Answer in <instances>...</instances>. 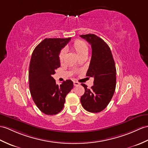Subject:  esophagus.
I'll use <instances>...</instances> for the list:
<instances>
[{"label": "esophagus", "instance_id": "34e87169", "mask_svg": "<svg viewBox=\"0 0 148 148\" xmlns=\"http://www.w3.org/2000/svg\"><path fill=\"white\" fill-rule=\"evenodd\" d=\"M73 82H74V85L75 86H79L80 84L79 82H78L77 81H74Z\"/></svg>", "mask_w": 148, "mask_h": 148}]
</instances>
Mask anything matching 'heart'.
Wrapping results in <instances>:
<instances>
[{
	"instance_id": "b5f03b06",
	"label": "heart",
	"mask_w": 148,
	"mask_h": 148,
	"mask_svg": "<svg viewBox=\"0 0 148 148\" xmlns=\"http://www.w3.org/2000/svg\"><path fill=\"white\" fill-rule=\"evenodd\" d=\"M72 49H73L75 52L77 53V56L81 57L82 56H86L88 53V47L84 42L80 40H75L74 43L72 45ZM66 55V50L62 49L59 53V60L61 62H63L65 56Z\"/></svg>"
}]
</instances>
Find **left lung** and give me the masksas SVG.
I'll return each mask as SVG.
<instances>
[{
  "mask_svg": "<svg viewBox=\"0 0 148 148\" xmlns=\"http://www.w3.org/2000/svg\"><path fill=\"white\" fill-rule=\"evenodd\" d=\"M91 45L92 56L86 76L94 78L91 89L84 84L85 92L81 103L86 110L100 112L107 106L116 87V67L109 46L103 40L94 34L80 35Z\"/></svg>",
  "mask_w": 148,
  "mask_h": 148,
  "instance_id": "8db88e82",
  "label": "left lung"
}]
</instances>
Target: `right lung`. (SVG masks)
<instances>
[{
	"label": "right lung",
	"instance_id": "1",
	"mask_svg": "<svg viewBox=\"0 0 148 148\" xmlns=\"http://www.w3.org/2000/svg\"><path fill=\"white\" fill-rule=\"evenodd\" d=\"M68 38H45L33 50L29 69V87L34 102L41 112L56 115L64 108L67 95L73 88V82L56 84L52 77L60 66L59 53L69 42Z\"/></svg>",
	"mask_w": 148,
	"mask_h": 148
}]
</instances>
